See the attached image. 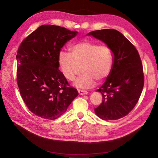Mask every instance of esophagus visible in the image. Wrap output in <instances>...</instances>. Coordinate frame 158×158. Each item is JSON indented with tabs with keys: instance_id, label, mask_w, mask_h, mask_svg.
<instances>
[{
	"instance_id": "1",
	"label": "esophagus",
	"mask_w": 158,
	"mask_h": 158,
	"mask_svg": "<svg viewBox=\"0 0 158 158\" xmlns=\"http://www.w3.org/2000/svg\"><path fill=\"white\" fill-rule=\"evenodd\" d=\"M78 92H79V95H86V94H88V92H86V91H85V90H78Z\"/></svg>"
}]
</instances>
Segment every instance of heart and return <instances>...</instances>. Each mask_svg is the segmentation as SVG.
I'll return each mask as SVG.
<instances>
[{"instance_id": "obj_1", "label": "heart", "mask_w": 158, "mask_h": 158, "mask_svg": "<svg viewBox=\"0 0 158 158\" xmlns=\"http://www.w3.org/2000/svg\"><path fill=\"white\" fill-rule=\"evenodd\" d=\"M70 53L60 51L58 63L64 77L73 81L82 66L83 73L73 83L81 89L94 88L96 80L106 79L112 70V52L106 45H99L90 41H82L70 46Z\"/></svg>"}]
</instances>
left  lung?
I'll return each mask as SVG.
<instances>
[{
    "instance_id": "obj_1",
    "label": "left lung",
    "mask_w": 158,
    "mask_h": 158,
    "mask_svg": "<svg viewBox=\"0 0 158 158\" xmlns=\"http://www.w3.org/2000/svg\"><path fill=\"white\" fill-rule=\"evenodd\" d=\"M86 35L101 40L113 54L111 72L97 90L102 94V101L94 109L95 113L105 121L125 117L138 102L144 85L138 52L121 33L114 29L92 31Z\"/></svg>"
}]
</instances>
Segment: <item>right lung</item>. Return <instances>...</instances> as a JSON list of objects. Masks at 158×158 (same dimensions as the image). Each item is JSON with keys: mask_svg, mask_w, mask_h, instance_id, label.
I'll use <instances>...</instances> for the list:
<instances>
[{"mask_svg": "<svg viewBox=\"0 0 158 158\" xmlns=\"http://www.w3.org/2000/svg\"><path fill=\"white\" fill-rule=\"evenodd\" d=\"M63 27L39 26L20 44L17 52V81L26 105L35 115L53 120L63 114L78 95L59 70L58 55L77 35Z\"/></svg>", "mask_w": 158, "mask_h": 158, "instance_id": "add662e5", "label": "right lung"}]
</instances>
